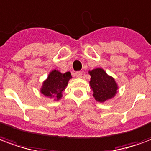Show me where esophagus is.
I'll list each match as a JSON object with an SVG mask.
<instances>
[{"label": "esophagus", "mask_w": 151, "mask_h": 151, "mask_svg": "<svg viewBox=\"0 0 151 151\" xmlns=\"http://www.w3.org/2000/svg\"><path fill=\"white\" fill-rule=\"evenodd\" d=\"M75 76L77 77V78H82V72H80V71H78V72H76L75 73Z\"/></svg>", "instance_id": "34e87169"}]
</instances>
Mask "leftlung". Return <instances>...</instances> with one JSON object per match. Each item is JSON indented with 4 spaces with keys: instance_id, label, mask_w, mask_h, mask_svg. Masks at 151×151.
<instances>
[{
    "instance_id": "8db88e82",
    "label": "left lung",
    "mask_w": 151,
    "mask_h": 151,
    "mask_svg": "<svg viewBox=\"0 0 151 151\" xmlns=\"http://www.w3.org/2000/svg\"><path fill=\"white\" fill-rule=\"evenodd\" d=\"M91 76L90 85L93 90V96L99 102H104L116 95L117 85L115 80L108 76L104 69L98 68L90 71Z\"/></svg>"
}]
</instances>
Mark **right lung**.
I'll return each mask as SVG.
<instances>
[{"label":"right lung","mask_w":151,"mask_h":151,"mask_svg":"<svg viewBox=\"0 0 151 151\" xmlns=\"http://www.w3.org/2000/svg\"><path fill=\"white\" fill-rule=\"evenodd\" d=\"M71 78V73L69 72L61 73L57 70H53L49 73L47 79L43 82L41 93L50 98L60 99L62 96V91Z\"/></svg>","instance_id":"1"}]
</instances>
